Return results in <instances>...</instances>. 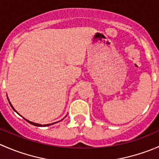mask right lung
<instances>
[{"label":"right lung","mask_w":159,"mask_h":159,"mask_svg":"<svg viewBox=\"0 0 159 159\" xmlns=\"http://www.w3.org/2000/svg\"><path fill=\"white\" fill-rule=\"evenodd\" d=\"M7 99H8V98H7ZM9 103H10V105H11V108H12L13 109H14V111H16V112H17V111H16L15 109H14V107L12 106V105H11V102H10V101H9ZM17 114H18V113H17ZM66 116H67V115H66ZM66 116H65V118H66ZM64 118H63V119H64ZM63 119H62V120H63ZM25 120H26V121H28V122H29L30 124L33 125H34V126H38V127H46V126H49V125H54V124H55V123H57V122H59V121H62V120H61V121H57V122H54V123H51V124H47V125H41V124H38V123L32 122V121H28V120H27L26 118H25Z\"/></svg>","instance_id":"right-lung-1"}]
</instances>
